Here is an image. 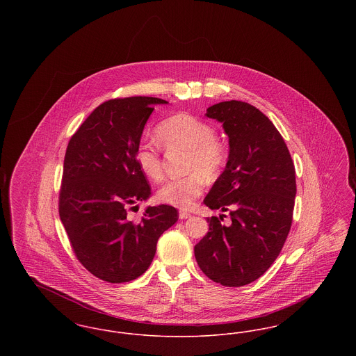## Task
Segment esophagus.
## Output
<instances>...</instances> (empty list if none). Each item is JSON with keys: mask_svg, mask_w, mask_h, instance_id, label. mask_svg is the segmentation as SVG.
I'll use <instances>...</instances> for the list:
<instances>
[{"mask_svg": "<svg viewBox=\"0 0 356 356\" xmlns=\"http://www.w3.org/2000/svg\"><path fill=\"white\" fill-rule=\"evenodd\" d=\"M191 216V213L188 212V211H186V209H180L179 211V218L181 219V220H184V219H188Z\"/></svg>", "mask_w": 356, "mask_h": 356, "instance_id": "obj_1", "label": "esophagus"}]
</instances>
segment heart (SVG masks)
<instances>
[{
	"label": "heart",
	"mask_w": 356,
	"mask_h": 356,
	"mask_svg": "<svg viewBox=\"0 0 356 356\" xmlns=\"http://www.w3.org/2000/svg\"><path fill=\"white\" fill-rule=\"evenodd\" d=\"M156 137L168 151L184 149L186 176L168 180L157 192L161 203L188 208L203 193L205 177L219 175L227 160L224 144L215 136L211 124L189 113H177L163 120L156 127ZM135 160L140 170L153 181L163 179V159L157 147L140 144L136 148Z\"/></svg>",
	"instance_id": "b5f03b06"
}]
</instances>
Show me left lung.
<instances>
[{"label":"left lung","mask_w":356,"mask_h":356,"mask_svg":"<svg viewBox=\"0 0 356 356\" xmlns=\"http://www.w3.org/2000/svg\"><path fill=\"white\" fill-rule=\"evenodd\" d=\"M229 138L225 170L204 204L229 212L231 222L207 218L209 231L195 245L200 270L225 287L252 283L280 254L292 224L295 165L271 120L248 102H222L207 109Z\"/></svg>","instance_id":"obj_1"}]
</instances>
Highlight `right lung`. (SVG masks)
I'll list each match as a JSON object with an SVG mask.
<instances>
[{"label":"right lung","instance_id":"obj_1","mask_svg":"<svg viewBox=\"0 0 356 356\" xmlns=\"http://www.w3.org/2000/svg\"><path fill=\"white\" fill-rule=\"evenodd\" d=\"M167 102L143 96L102 102L69 140L60 219L76 257L104 282L141 276L152 263L159 237L179 219L177 209L165 204L148 207L138 221L127 218L131 205L151 196L136 148L153 105Z\"/></svg>","mask_w":356,"mask_h":356}]
</instances>
